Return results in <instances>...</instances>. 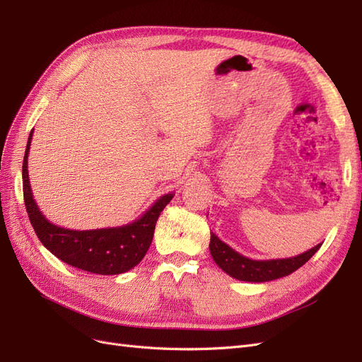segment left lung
Masks as SVG:
<instances>
[{"mask_svg": "<svg viewBox=\"0 0 362 362\" xmlns=\"http://www.w3.org/2000/svg\"><path fill=\"white\" fill-rule=\"evenodd\" d=\"M320 246L322 243L314 246L310 250L303 252V254L298 257L257 261V259H250L240 255L238 252H235L233 247H229L213 233L210 238V252H211L213 259L216 261V264L225 273H228L229 276H233L238 281H246V282H267V281L287 276L294 270L302 267L305 262L320 249Z\"/></svg>", "mask_w": 362, "mask_h": 362, "instance_id": "8db88e82", "label": "left lung"}]
</instances>
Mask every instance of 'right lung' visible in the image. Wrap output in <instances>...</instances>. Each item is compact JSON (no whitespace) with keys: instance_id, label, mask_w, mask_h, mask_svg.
Segmentation results:
<instances>
[{"instance_id":"add662e5","label":"right lung","mask_w":362,"mask_h":362,"mask_svg":"<svg viewBox=\"0 0 362 362\" xmlns=\"http://www.w3.org/2000/svg\"><path fill=\"white\" fill-rule=\"evenodd\" d=\"M31 137L33 131L28 136L23 163V189L28 218L40 243L66 264L98 275H119L136 267L146 255L158 216L173 198V193L161 196L144 216L124 226L90 231L60 228L42 214L33 199L27 170Z\"/></svg>"}]
</instances>
